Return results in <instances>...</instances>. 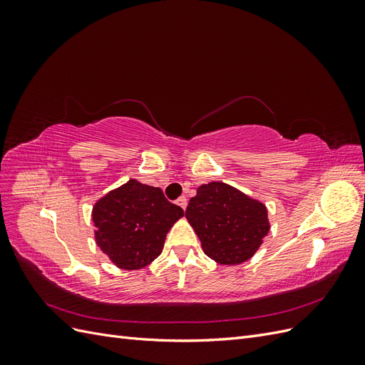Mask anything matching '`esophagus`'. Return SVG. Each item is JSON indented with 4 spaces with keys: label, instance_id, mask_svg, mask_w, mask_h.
<instances>
[{
    "label": "esophagus",
    "instance_id": "esophagus-1",
    "mask_svg": "<svg viewBox=\"0 0 365 365\" xmlns=\"http://www.w3.org/2000/svg\"><path fill=\"white\" fill-rule=\"evenodd\" d=\"M176 204H178L182 210H185V207H187V197L185 196H180L178 201H176Z\"/></svg>",
    "mask_w": 365,
    "mask_h": 365
}]
</instances>
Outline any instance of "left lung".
<instances>
[{
  "label": "left lung",
  "mask_w": 365,
  "mask_h": 365,
  "mask_svg": "<svg viewBox=\"0 0 365 365\" xmlns=\"http://www.w3.org/2000/svg\"><path fill=\"white\" fill-rule=\"evenodd\" d=\"M185 217L201 240L204 252L220 264L251 259L269 231L268 210L225 182L197 187Z\"/></svg>",
  "instance_id": "1"
}]
</instances>
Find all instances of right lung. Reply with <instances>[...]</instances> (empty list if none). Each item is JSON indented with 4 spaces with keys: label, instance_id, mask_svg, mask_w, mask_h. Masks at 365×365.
Wrapping results in <instances>:
<instances>
[{
    "label": "right lung",
    "instance_id": "add662e5",
    "mask_svg": "<svg viewBox=\"0 0 365 365\" xmlns=\"http://www.w3.org/2000/svg\"><path fill=\"white\" fill-rule=\"evenodd\" d=\"M182 216L160 187L129 180L94 204L96 244L120 269H141L160 256L169 230Z\"/></svg>",
    "mask_w": 365,
    "mask_h": 365
}]
</instances>
